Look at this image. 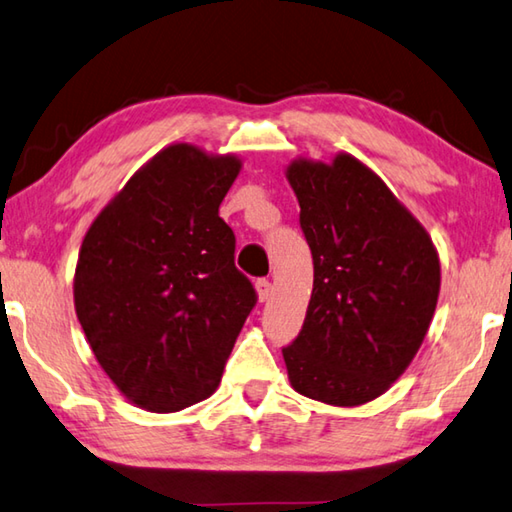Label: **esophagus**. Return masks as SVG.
I'll use <instances>...</instances> for the list:
<instances>
[{
	"label": "esophagus",
	"mask_w": 512,
	"mask_h": 512,
	"mask_svg": "<svg viewBox=\"0 0 512 512\" xmlns=\"http://www.w3.org/2000/svg\"><path fill=\"white\" fill-rule=\"evenodd\" d=\"M255 288H257L259 300H262V302H266L268 297H271V293H273V286H271V282L266 280V277H259V280L255 282Z\"/></svg>",
	"instance_id": "34e87169"
}]
</instances>
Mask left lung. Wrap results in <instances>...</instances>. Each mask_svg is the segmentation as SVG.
<instances>
[{"label": "left lung", "instance_id": "left-lung-1", "mask_svg": "<svg viewBox=\"0 0 512 512\" xmlns=\"http://www.w3.org/2000/svg\"><path fill=\"white\" fill-rule=\"evenodd\" d=\"M288 183L313 255L302 331L282 349L295 392L353 407L403 374L441 286L432 239L387 185L349 154L295 161Z\"/></svg>", "mask_w": 512, "mask_h": 512}]
</instances>
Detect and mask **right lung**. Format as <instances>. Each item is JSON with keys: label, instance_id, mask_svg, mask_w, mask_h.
Instances as JSON below:
<instances>
[{"label": "right lung", "instance_id": "1", "mask_svg": "<svg viewBox=\"0 0 512 512\" xmlns=\"http://www.w3.org/2000/svg\"><path fill=\"white\" fill-rule=\"evenodd\" d=\"M239 167L235 156L167 147L82 241L78 320L100 367L143 410L179 412L215 392L257 304L219 217Z\"/></svg>", "mask_w": 512, "mask_h": 512}]
</instances>
